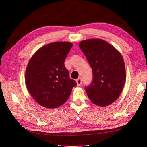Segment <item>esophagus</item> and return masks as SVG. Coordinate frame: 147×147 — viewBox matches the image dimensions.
<instances>
[{
	"label": "esophagus",
	"instance_id": "34e87169",
	"mask_svg": "<svg viewBox=\"0 0 147 147\" xmlns=\"http://www.w3.org/2000/svg\"><path fill=\"white\" fill-rule=\"evenodd\" d=\"M76 82H77V86H80L81 84H82V78H78V79H77V80H76Z\"/></svg>",
	"mask_w": 147,
	"mask_h": 147
}]
</instances>
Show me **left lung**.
Listing matches in <instances>:
<instances>
[{
  "instance_id": "obj_1",
  "label": "left lung",
  "mask_w": 147,
  "mask_h": 147,
  "mask_svg": "<svg viewBox=\"0 0 147 147\" xmlns=\"http://www.w3.org/2000/svg\"><path fill=\"white\" fill-rule=\"evenodd\" d=\"M79 47L93 73L91 85L85 89L89 99L100 107L113 103L121 93L126 82L125 65L121 53L99 38L82 40Z\"/></svg>"
}]
</instances>
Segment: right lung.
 <instances>
[{
	"label": "right lung",
	"mask_w": 147,
	"mask_h": 147,
	"mask_svg": "<svg viewBox=\"0 0 147 147\" xmlns=\"http://www.w3.org/2000/svg\"><path fill=\"white\" fill-rule=\"evenodd\" d=\"M72 46L68 42L47 44L39 48L29 62L25 74L26 86L31 96L43 107L55 109L64 104L77 85L64 66Z\"/></svg>",
	"instance_id": "add662e5"
}]
</instances>
